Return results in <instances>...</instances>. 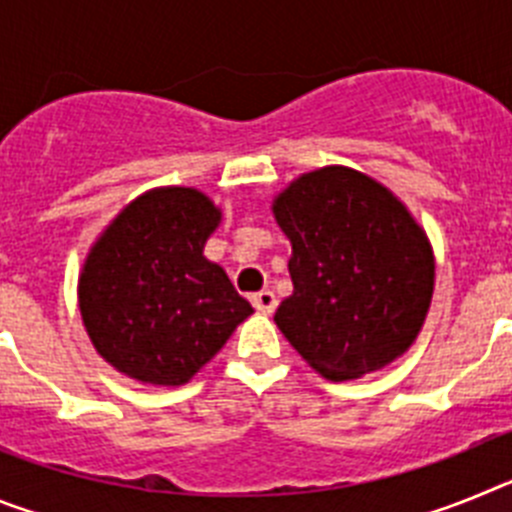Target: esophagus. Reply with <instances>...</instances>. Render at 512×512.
<instances>
[{"label":"esophagus","instance_id":"1","mask_svg":"<svg viewBox=\"0 0 512 512\" xmlns=\"http://www.w3.org/2000/svg\"><path fill=\"white\" fill-rule=\"evenodd\" d=\"M251 305L256 307V312H261V315H271V312L277 310V297H274V292H269V289H261L259 295L251 297Z\"/></svg>","mask_w":512,"mask_h":512}]
</instances>
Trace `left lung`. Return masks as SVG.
<instances>
[{"mask_svg":"<svg viewBox=\"0 0 512 512\" xmlns=\"http://www.w3.org/2000/svg\"><path fill=\"white\" fill-rule=\"evenodd\" d=\"M274 215L295 292L274 323L325 379L377 372L410 348L433 295L431 243L390 189L346 166L302 174Z\"/></svg>","mask_w":512,"mask_h":512,"instance_id":"obj_1","label":"left lung"}]
</instances>
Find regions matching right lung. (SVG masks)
Masks as SVG:
<instances>
[{
  "instance_id": "right-lung-1",
  "label": "right lung",
  "mask_w": 512,
  "mask_h": 512,
  "mask_svg": "<svg viewBox=\"0 0 512 512\" xmlns=\"http://www.w3.org/2000/svg\"><path fill=\"white\" fill-rule=\"evenodd\" d=\"M220 223L205 194L166 187L130 202L79 279L81 320L99 354L148 384H184L253 312L202 256Z\"/></svg>"
}]
</instances>
